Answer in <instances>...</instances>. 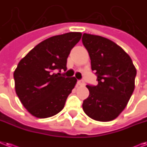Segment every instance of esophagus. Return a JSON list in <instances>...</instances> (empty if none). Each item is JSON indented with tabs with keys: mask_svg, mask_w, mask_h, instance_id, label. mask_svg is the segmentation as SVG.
Here are the masks:
<instances>
[{
	"mask_svg": "<svg viewBox=\"0 0 147 147\" xmlns=\"http://www.w3.org/2000/svg\"><path fill=\"white\" fill-rule=\"evenodd\" d=\"M78 84L79 86L84 85V82L83 80H78Z\"/></svg>",
	"mask_w": 147,
	"mask_h": 147,
	"instance_id": "34e87169",
	"label": "esophagus"
}]
</instances>
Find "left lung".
I'll return each instance as SVG.
<instances>
[{
	"instance_id": "1",
	"label": "left lung",
	"mask_w": 147,
	"mask_h": 147,
	"mask_svg": "<svg viewBox=\"0 0 147 147\" xmlns=\"http://www.w3.org/2000/svg\"><path fill=\"white\" fill-rule=\"evenodd\" d=\"M82 43L98 82L96 86H86L90 94L83 101V110L96 121H112L125 109L133 94L136 68L129 55L109 39L84 33Z\"/></svg>"
}]
</instances>
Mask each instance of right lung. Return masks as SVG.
<instances>
[{"instance_id": "1", "label": "right lung", "mask_w": 147, "mask_h": 147, "mask_svg": "<svg viewBox=\"0 0 147 147\" xmlns=\"http://www.w3.org/2000/svg\"><path fill=\"white\" fill-rule=\"evenodd\" d=\"M81 38V32L49 38L20 61L13 73L16 93L33 116L45 119L63 109L77 79L63 77L60 72L67 69L70 51Z\"/></svg>"}]
</instances>
